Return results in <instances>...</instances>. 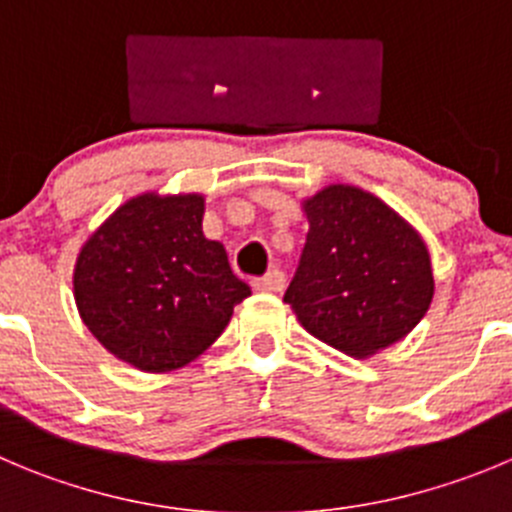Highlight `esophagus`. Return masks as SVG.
Segmentation results:
<instances>
[{
    "label": "esophagus",
    "mask_w": 512,
    "mask_h": 512,
    "mask_svg": "<svg viewBox=\"0 0 512 512\" xmlns=\"http://www.w3.org/2000/svg\"><path fill=\"white\" fill-rule=\"evenodd\" d=\"M283 285H285L283 272L270 270V272H265L262 278H257L255 283H252V288L260 290V293H278V290H283Z\"/></svg>",
    "instance_id": "34e87169"
}]
</instances>
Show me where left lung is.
Masks as SVG:
<instances>
[{
    "instance_id": "1",
    "label": "left lung",
    "mask_w": 512,
    "mask_h": 512,
    "mask_svg": "<svg viewBox=\"0 0 512 512\" xmlns=\"http://www.w3.org/2000/svg\"><path fill=\"white\" fill-rule=\"evenodd\" d=\"M303 212L308 237L283 298L300 326L351 358L401 341L434 295L422 234L351 184L323 186L303 199Z\"/></svg>"
}]
</instances>
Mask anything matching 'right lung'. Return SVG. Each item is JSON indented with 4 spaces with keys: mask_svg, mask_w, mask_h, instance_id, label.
Wrapping results in <instances>:
<instances>
[{
    "mask_svg": "<svg viewBox=\"0 0 512 512\" xmlns=\"http://www.w3.org/2000/svg\"><path fill=\"white\" fill-rule=\"evenodd\" d=\"M202 194L143 191L123 202L80 247L73 295L108 353L146 374L202 356L252 293L222 242L202 232Z\"/></svg>",
    "mask_w": 512,
    "mask_h": 512,
    "instance_id": "right-lung-1",
    "label": "right lung"
}]
</instances>
